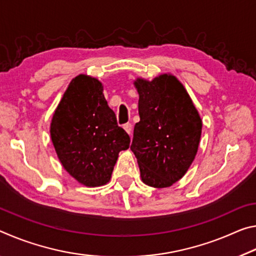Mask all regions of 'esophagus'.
I'll return each instance as SVG.
<instances>
[{"label": "esophagus", "instance_id": "1", "mask_svg": "<svg viewBox=\"0 0 256 256\" xmlns=\"http://www.w3.org/2000/svg\"><path fill=\"white\" fill-rule=\"evenodd\" d=\"M123 128L125 130V131H126V133L128 134V136H131V133H132V125H131V123L124 124L123 125Z\"/></svg>", "mask_w": 256, "mask_h": 256}]
</instances>
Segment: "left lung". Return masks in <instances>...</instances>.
Returning a JSON list of instances; mask_svg holds the SVG:
<instances>
[{
  "label": "left lung",
  "mask_w": 256,
  "mask_h": 256,
  "mask_svg": "<svg viewBox=\"0 0 256 256\" xmlns=\"http://www.w3.org/2000/svg\"><path fill=\"white\" fill-rule=\"evenodd\" d=\"M134 86L140 122L134 126L131 150L141 180L151 188H170L196 158L202 120L184 86L170 73L151 81L138 78Z\"/></svg>",
  "instance_id": "8db88e82"
}]
</instances>
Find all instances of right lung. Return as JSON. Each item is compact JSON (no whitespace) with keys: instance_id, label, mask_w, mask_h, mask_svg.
<instances>
[{"instance_id":"1","label":"right lung","mask_w":256,"mask_h":256,"mask_svg":"<svg viewBox=\"0 0 256 256\" xmlns=\"http://www.w3.org/2000/svg\"><path fill=\"white\" fill-rule=\"evenodd\" d=\"M96 78L79 74L68 84L50 122V138L60 164L80 184H107L130 136L118 125Z\"/></svg>"}]
</instances>
